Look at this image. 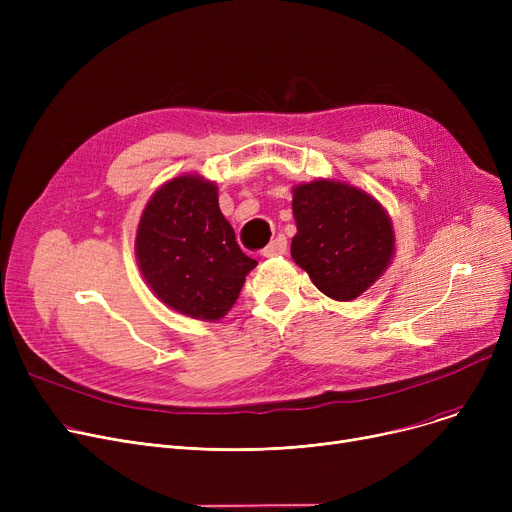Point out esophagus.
I'll list each match as a JSON object with an SVG mask.
<instances>
[{"label":"esophagus","mask_w":512,"mask_h":512,"mask_svg":"<svg viewBox=\"0 0 512 512\" xmlns=\"http://www.w3.org/2000/svg\"><path fill=\"white\" fill-rule=\"evenodd\" d=\"M286 249H288L286 238H284V236H276V238L270 242V245H267V247L261 251V255H263V257H278V255H284Z\"/></svg>","instance_id":"esophagus-1"}]
</instances>
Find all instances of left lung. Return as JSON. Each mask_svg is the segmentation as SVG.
Segmentation results:
<instances>
[{
	"label": "left lung",
	"mask_w": 512,
	"mask_h": 512,
	"mask_svg": "<svg viewBox=\"0 0 512 512\" xmlns=\"http://www.w3.org/2000/svg\"><path fill=\"white\" fill-rule=\"evenodd\" d=\"M290 255L334 301H353L388 270L396 236L384 205L363 188L317 178L292 186Z\"/></svg>",
	"instance_id": "1"
}]
</instances>
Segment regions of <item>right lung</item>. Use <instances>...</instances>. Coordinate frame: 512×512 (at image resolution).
I'll return each mask as SVG.
<instances>
[{"mask_svg":"<svg viewBox=\"0 0 512 512\" xmlns=\"http://www.w3.org/2000/svg\"><path fill=\"white\" fill-rule=\"evenodd\" d=\"M134 255L161 303L201 321L222 319L257 265L220 211L218 184L199 174L176 176L151 195Z\"/></svg>","mask_w":512,"mask_h":512,"instance_id":"obj_1","label":"right lung"}]
</instances>
